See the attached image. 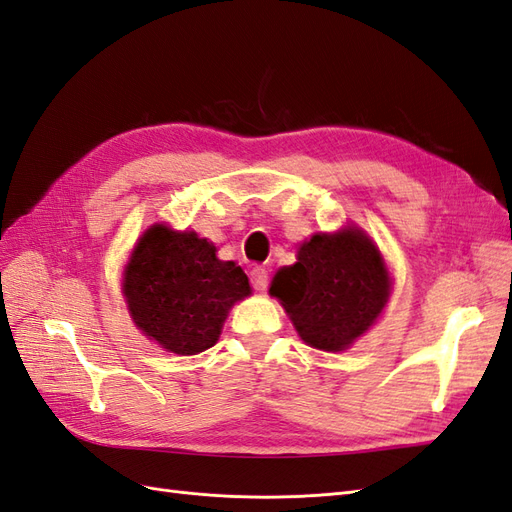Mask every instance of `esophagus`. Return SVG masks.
Instances as JSON below:
<instances>
[{"instance_id": "34e87169", "label": "esophagus", "mask_w": 512, "mask_h": 512, "mask_svg": "<svg viewBox=\"0 0 512 512\" xmlns=\"http://www.w3.org/2000/svg\"><path fill=\"white\" fill-rule=\"evenodd\" d=\"M250 282L254 286V290H265L269 284V273L265 267H254L250 271Z\"/></svg>"}]
</instances>
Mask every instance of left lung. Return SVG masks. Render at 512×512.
Instances as JSON below:
<instances>
[{
    "mask_svg": "<svg viewBox=\"0 0 512 512\" xmlns=\"http://www.w3.org/2000/svg\"><path fill=\"white\" fill-rule=\"evenodd\" d=\"M389 288L376 245L361 230L346 228L303 243L299 260L275 275L269 292L282 301L305 344L339 352L374 324Z\"/></svg>",
    "mask_w": 512,
    "mask_h": 512,
    "instance_id": "obj_1",
    "label": "left lung"
}]
</instances>
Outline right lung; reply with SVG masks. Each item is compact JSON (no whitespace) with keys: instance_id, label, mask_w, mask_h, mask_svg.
Listing matches in <instances>:
<instances>
[{"instance_id":"add662e5","label":"right lung","mask_w":512,"mask_h":512,"mask_svg":"<svg viewBox=\"0 0 512 512\" xmlns=\"http://www.w3.org/2000/svg\"><path fill=\"white\" fill-rule=\"evenodd\" d=\"M128 309L149 339L175 354H198L218 342L235 301L250 294L247 275L215 256L196 232L149 228L123 275Z\"/></svg>"}]
</instances>
